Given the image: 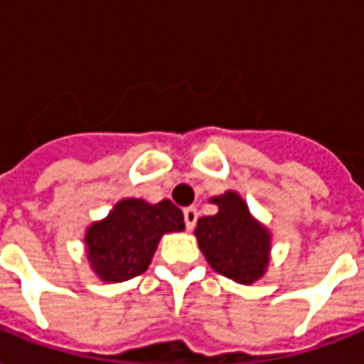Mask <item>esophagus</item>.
Wrapping results in <instances>:
<instances>
[{
  "mask_svg": "<svg viewBox=\"0 0 364 364\" xmlns=\"http://www.w3.org/2000/svg\"><path fill=\"white\" fill-rule=\"evenodd\" d=\"M183 216H185V225H187V230H193L195 228L196 220H198V212H196V208H185L183 210Z\"/></svg>",
  "mask_w": 364,
  "mask_h": 364,
  "instance_id": "obj_1",
  "label": "esophagus"
}]
</instances>
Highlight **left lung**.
<instances>
[{
    "mask_svg": "<svg viewBox=\"0 0 364 364\" xmlns=\"http://www.w3.org/2000/svg\"><path fill=\"white\" fill-rule=\"evenodd\" d=\"M210 203L216 204L218 212L200 218L195 230L206 262L237 284L250 285L264 278L272 258L270 230L250 214L237 191L212 196Z\"/></svg>",
    "mask_w": 364,
    "mask_h": 364,
    "instance_id": "1",
    "label": "left lung"
}]
</instances>
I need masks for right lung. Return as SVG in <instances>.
I'll return each instance as SVG.
<instances>
[{
    "label": "right lung",
    "mask_w": 364,
    "mask_h": 364,
    "mask_svg": "<svg viewBox=\"0 0 364 364\" xmlns=\"http://www.w3.org/2000/svg\"><path fill=\"white\" fill-rule=\"evenodd\" d=\"M183 230V212L168 198L156 204L121 198L106 218L86 228V258L100 282L121 284L148 270L161 237Z\"/></svg>",
    "instance_id": "add662e5"
}]
</instances>
